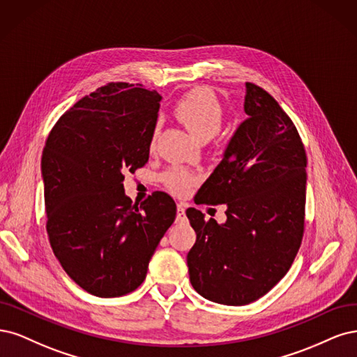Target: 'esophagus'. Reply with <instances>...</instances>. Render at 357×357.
<instances>
[{
    "label": "esophagus",
    "mask_w": 357,
    "mask_h": 357,
    "mask_svg": "<svg viewBox=\"0 0 357 357\" xmlns=\"http://www.w3.org/2000/svg\"><path fill=\"white\" fill-rule=\"evenodd\" d=\"M183 218H185V206H183L182 203H178V206H176V220L182 221Z\"/></svg>",
    "instance_id": "esophagus-1"
}]
</instances>
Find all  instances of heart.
Returning a JSON list of instances; mask_svg holds the SVG:
<instances>
[{"instance_id": "1", "label": "heart", "mask_w": 357, "mask_h": 357, "mask_svg": "<svg viewBox=\"0 0 357 357\" xmlns=\"http://www.w3.org/2000/svg\"><path fill=\"white\" fill-rule=\"evenodd\" d=\"M175 117L185 126L192 136L199 141H209L221 130L224 121L222 103L208 87L190 90L175 103ZM160 130V123L154 126L151 135V146L155 144ZM163 182L175 194H185L195 182V176L188 170L174 167L163 175Z\"/></svg>"}]
</instances>
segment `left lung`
Returning <instances> with one entry per match:
<instances>
[{"instance_id":"obj_1","label":"left lung","mask_w":357,"mask_h":357,"mask_svg":"<svg viewBox=\"0 0 357 357\" xmlns=\"http://www.w3.org/2000/svg\"><path fill=\"white\" fill-rule=\"evenodd\" d=\"M245 112L221 163L194 202L225 204L227 221L190 208L197 238L187 255L190 282L206 300L257 301L291 268L304 233L307 157L292 120L270 93L246 83Z\"/></svg>"}]
</instances>
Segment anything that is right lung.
I'll list each match as a JSON object with an SVG mask.
<instances>
[{
    "mask_svg": "<svg viewBox=\"0 0 357 357\" xmlns=\"http://www.w3.org/2000/svg\"><path fill=\"white\" fill-rule=\"evenodd\" d=\"M160 96L109 83L57 120L41 157L47 234L66 274L91 295L121 296L146 275L176 204L155 191L132 204L124 174L145 166Z\"/></svg>",
    "mask_w": 357,
    "mask_h": 357,
    "instance_id": "add662e5",
    "label": "right lung"
}]
</instances>
